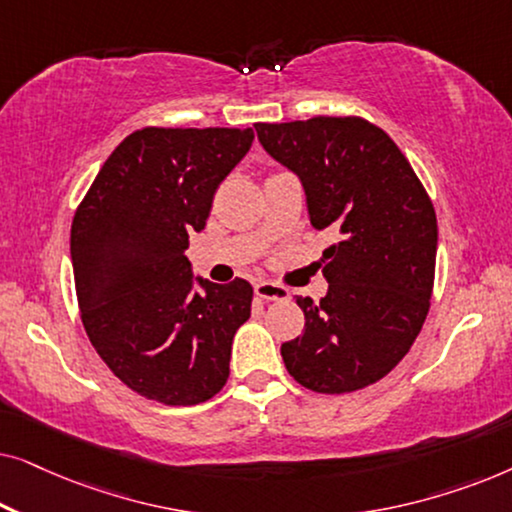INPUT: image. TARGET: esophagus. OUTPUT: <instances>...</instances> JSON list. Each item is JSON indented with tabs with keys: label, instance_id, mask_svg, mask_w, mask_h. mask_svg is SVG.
<instances>
[{
	"label": "esophagus",
	"instance_id": "1",
	"mask_svg": "<svg viewBox=\"0 0 512 512\" xmlns=\"http://www.w3.org/2000/svg\"><path fill=\"white\" fill-rule=\"evenodd\" d=\"M254 291H256V296L263 300H286L289 298V291H286L284 286H279L275 282H265V279L263 282L254 284Z\"/></svg>",
	"mask_w": 512,
	"mask_h": 512
}]
</instances>
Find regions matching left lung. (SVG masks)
<instances>
[{"label": "left lung", "instance_id": "8db88e82", "mask_svg": "<svg viewBox=\"0 0 512 512\" xmlns=\"http://www.w3.org/2000/svg\"><path fill=\"white\" fill-rule=\"evenodd\" d=\"M263 149L300 179L310 223L338 242L321 256L328 293L298 296L305 328L282 345L291 377L319 394L382 380L429 312L436 212L387 132L363 118L256 123Z\"/></svg>", "mask_w": 512, "mask_h": 512}]
</instances>
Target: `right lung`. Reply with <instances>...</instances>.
Masks as SVG:
<instances>
[{"label":"right lung","instance_id":"obj_1","mask_svg":"<svg viewBox=\"0 0 512 512\" xmlns=\"http://www.w3.org/2000/svg\"><path fill=\"white\" fill-rule=\"evenodd\" d=\"M251 142V128L132 132L74 214L69 249L88 338L118 380L153 401L198 405L230 375L254 291L244 279L195 277L186 249Z\"/></svg>","mask_w":512,"mask_h":512}]
</instances>
